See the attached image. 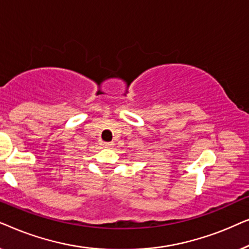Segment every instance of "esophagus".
<instances>
[{"mask_svg": "<svg viewBox=\"0 0 249 249\" xmlns=\"http://www.w3.org/2000/svg\"><path fill=\"white\" fill-rule=\"evenodd\" d=\"M103 145H104L107 148H111L112 146H113V144H112V142H104Z\"/></svg>", "mask_w": 249, "mask_h": 249, "instance_id": "34e87169", "label": "esophagus"}]
</instances>
